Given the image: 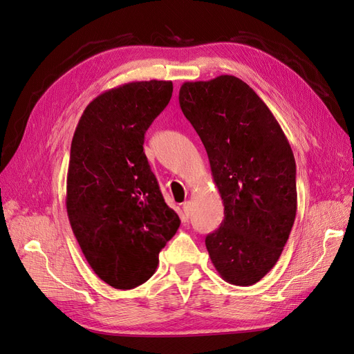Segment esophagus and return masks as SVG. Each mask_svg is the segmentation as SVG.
<instances>
[{"label":"esophagus","instance_id":"obj_1","mask_svg":"<svg viewBox=\"0 0 354 354\" xmlns=\"http://www.w3.org/2000/svg\"><path fill=\"white\" fill-rule=\"evenodd\" d=\"M182 208H183V215L187 216V218H189L191 216V211H192V207H191V202L189 201H187V202H183V205H182Z\"/></svg>","mask_w":354,"mask_h":354}]
</instances>
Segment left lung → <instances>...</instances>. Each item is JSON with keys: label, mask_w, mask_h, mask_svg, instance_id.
<instances>
[{"label": "left lung", "mask_w": 354, "mask_h": 354, "mask_svg": "<svg viewBox=\"0 0 354 354\" xmlns=\"http://www.w3.org/2000/svg\"><path fill=\"white\" fill-rule=\"evenodd\" d=\"M179 104L208 153L224 221L205 245L234 286L258 283L275 266L297 212L291 146L257 93L235 76L187 82Z\"/></svg>", "instance_id": "obj_1"}]
</instances>
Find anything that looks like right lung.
I'll use <instances>...</instances> for the list:
<instances>
[{
    "label": "right lung",
    "instance_id": "right-lung-1",
    "mask_svg": "<svg viewBox=\"0 0 354 354\" xmlns=\"http://www.w3.org/2000/svg\"><path fill=\"white\" fill-rule=\"evenodd\" d=\"M172 91L163 80L110 88L84 109L71 140L68 221L88 266L113 288L147 281L180 225L143 152L146 130Z\"/></svg>",
    "mask_w": 354,
    "mask_h": 354
}]
</instances>
